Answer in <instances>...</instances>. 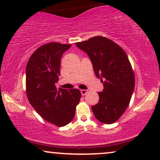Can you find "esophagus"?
<instances>
[{"instance_id": "obj_1", "label": "esophagus", "mask_w": 160, "mask_h": 160, "mask_svg": "<svg viewBox=\"0 0 160 160\" xmlns=\"http://www.w3.org/2000/svg\"><path fill=\"white\" fill-rule=\"evenodd\" d=\"M81 93H82V95H85L87 93V90H86V89H82L81 90Z\"/></svg>"}]
</instances>
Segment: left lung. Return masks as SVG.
I'll use <instances>...</instances> for the list:
<instances>
[{
  "instance_id": "1",
  "label": "left lung",
  "mask_w": 160,
  "mask_h": 160,
  "mask_svg": "<svg viewBox=\"0 0 160 160\" xmlns=\"http://www.w3.org/2000/svg\"><path fill=\"white\" fill-rule=\"evenodd\" d=\"M76 45L89 56L96 76L104 80L103 90L98 92L99 101L92 106L94 115L103 124L114 123L128 107L135 88L128 57L106 37L95 36Z\"/></svg>"
}]
</instances>
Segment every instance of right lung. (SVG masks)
<instances>
[{
    "instance_id": "obj_1",
    "label": "right lung",
    "mask_w": 160,
    "mask_h": 160,
    "mask_svg": "<svg viewBox=\"0 0 160 160\" xmlns=\"http://www.w3.org/2000/svg\"><path fill=\"white\" fill-rule=\"evenodd\" d=\"M71 44L52 42L35 51L26 67V92L30 103L46 121L58 127L67 125L73 119L80 101L78 89L68 91L56 88L62 55Z\"/></svg>"
}]
</instances>
